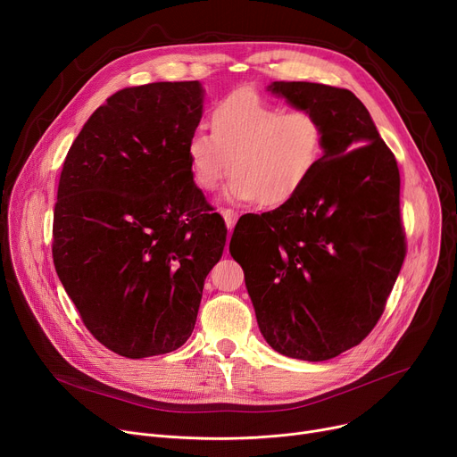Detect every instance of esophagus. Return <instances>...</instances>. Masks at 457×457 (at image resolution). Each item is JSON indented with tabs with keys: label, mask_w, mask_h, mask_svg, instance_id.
<instances>
[{
	"label": "esophagus",
	"mask_w": 457,
	"mask_h": 457,
	"mask_svg": "<svg viewBox=\"0 0 457 457\" xmlns=\"http://www.w3.org/2000/svg\"><path fill=\"white\" fill-rule=\"evenodd\" d=\"M220 212H222V216H224V220H226V226H228V229L231 231V229L235 228V224H237L238 212H237V211H233V209H222Z\"/></svg>",
	"instance_id": "1"
}]
</instances>
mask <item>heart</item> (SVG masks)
<instances>
[{
	"instance_id": "1",
	"label": "heart",
	"mask_w": 457,
	"mask_h": 457,
	"mask_svg": "<svg viewBox=\"0 0 457 457\" xmlns=\"http://www.w3.org/2000/svg\"><path fill=\"white\" fill-rule=\"evenodd\" d=\"M211 135L187 142L190 178L212 190L231 172L233 202L274 209L295 200L319 170L326 152L320 120L309 111H287L253 90H237L211 109Z\"/></svg>"
}]
</instances>
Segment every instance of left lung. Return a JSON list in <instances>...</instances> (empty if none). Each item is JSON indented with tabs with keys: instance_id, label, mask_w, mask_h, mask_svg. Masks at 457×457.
Segmentation results:
<instances>
[{
	"instance_id": "1",
	"label": "left lung",
	"mask_w": 457,
	"mask_h": 457,
	"mask_svg": "<svg viewBox=\"0 0 457 457\" xmlns=\"http://www.w3.org/2000/svg\"><path fill=\"white\" fill-rule=\"evenodd\" d=\"M269 90L320 120L326 152L295 200L238 219L229 252L267 343L326 361L361 343L386 311L407 252L400 172L350 90L305 81Z\"/></svg>"
}]
</instances>
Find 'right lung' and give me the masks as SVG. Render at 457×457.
Returning <instances> with one entry per match:
<instances>
[{
	"mask_svg": "<svg viewBox=\"0 0 457 457\" xmlns=\"http://www.w3.org/2000/svg\"><path fill=\"white\" fill-rule=\"evenodd\" d=\"M198 81L114 92L62 164L54 265L92 337L129 359L178 350L228 228L190 178L202 118Z\"/></svg>",
	"mask_w": 457,
	"mask_h": 457,
	"instance_id": "right-lung-1",
	"label": "right lung"
}]
</instances>
